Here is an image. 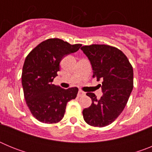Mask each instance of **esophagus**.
Returning <instances> with one entry per match:
<instances>
[{
  "label": "esophagus",
  "instance_id": "1",
  "mask_svg": "<svg viewBox=\"0 0 152 152\" xmlns=\"http://www.w3.org/2000/svg\"><path fill=\"white\" fill-rule=\"evenodd\" d=\"M85 95V93L82 91V90H79L78 91V94H77V96H84Z\"/></svg>",
  "mask_w": 152,
  "mask_h": 152
}]
</instances>
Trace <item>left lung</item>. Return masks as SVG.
<instances>
[{
    "label": "left lung",
    "instance_id": "8db88e82",
    "mask_svg": "<svg viewBox=\"0 0 152 152\" xmlns=\"http://www.w3.org/2000/svg\"><path fill=\"white\" fill-rule=\"evenodd\" d=\"M92 65L93 77L102 80L103 94H86L92 103L83 110L84 121L95 127L111 124L121 114L133 88V68L126 55L116 47L94 44L80 48Z\"/></svg>",
    "mask_w": 152,
    "mask_h": 152
}]
</instances>
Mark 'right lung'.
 Instances as JSON below:
<instances>
[{"mask_svg":"<svg viewBox=\"0 0 152 152\" xmlns=\"http://www.w3.org/2000/svg\"><path fill=\"white\" fill-rule=\"evenodd\" d=\"M81 44L71 45L58 38L42 42L26 56L22 72L24 98L31 113L41 123L53 124L64 117L67 103L75 99L78 88L63 89L52 84L65 56Z\"/></svg>","mask_w":152,"mask_h":152,"instance_id":"right-lung-1","label":"right lung"}]
</instances>
